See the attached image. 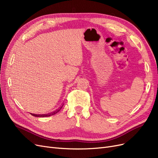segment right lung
Instances as JSON below:
<instances>
[{"label": "right lung", "mask_w": 158, "mask_h": 158, "mask_svg": "<svg viewBox=\"0 0 158 158\" xmlns=\"http://www.w3.org/2000/svg\"><path fill=\"white\" fill-rule=\"evenodd\" d=\"M63 106H64V103L62 104V106H60V107L59 109H57L56 110H55V111H52V112H51V113H48V114H31V115H33V116H34V117H49V116H51V115H53V114H55L56 113H58V112L60 111V110L61 109V108L63 107Z\"/></svg>", "instance_id": "1"}]
</instances>
